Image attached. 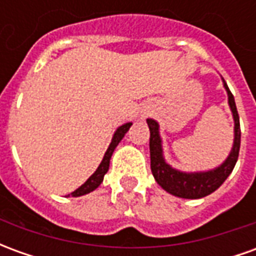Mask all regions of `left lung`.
<instances>
[{"mask_svg":"<svg viewBox=\"0 0 256 256\" xmlns=\"http://www.w3.org/2000/svg\"><path fill=\"white\" fill-rule=\"evenodd\" d=\"M222 80H224V88L228 93V102H229L233 120H234V140H233V146H232L229 156L226 158L222 164L215 167L212 170L185 172L170 166L164 160V156H163V145H162L160 134H159V123L154 119H146L150 132V170H152L156 182L172 196L182 198H202L207 194H211L225 182V180L230 176V172L236 166L238 150H240V138H242L240 119H238V114H237L234 97L228 88L225 79H222Z\"/></svg>","mask_w":256,"mask_h":256,"instance_id":"8db88e82","label":"left lung"}]
</instances>
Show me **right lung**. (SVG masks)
<instances>
[{"label": "right lung", "mask_w": 256, "mask_h": 256, "mask_svg": "<svg viewBox=\"0 0 256 256\" xmlns=\"http://www.w3.org/2000/svg\"><path fill=\"white\" fill-rule=\"evenodd\" d=\"M133 123L128 122L122 124L120 128H116V132L114 134V137H112V141L110 146H108V150H106V155L102 158V160H101L100 166L97 167V170H96L89 178H88V181L84 184V185H80L76 190H74L72 193H70L68 196H72V198H78V196H84V194H88V193L93 192L94 189H97L100 186V184L102 182V180H104V176L108 172V168H110V160H111V156L114 154V150L118 146V144L122 141V138L124 137V134L128 133V128L132 126Z\"/></svg>", "instance_id": "obj_1"}]
</instances>
